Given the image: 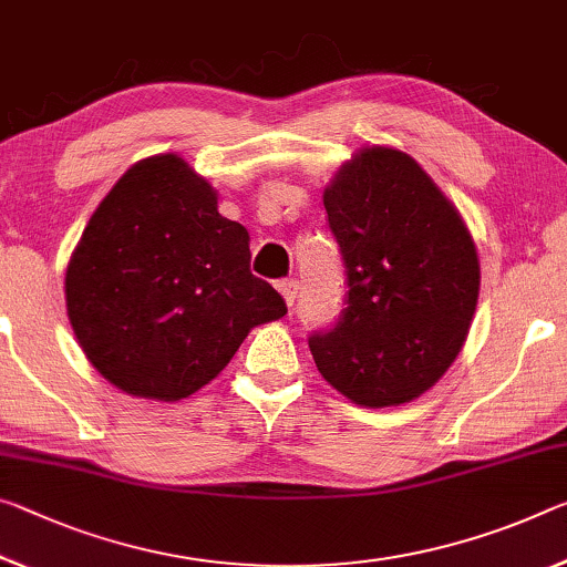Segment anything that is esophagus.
I'll use <instances>...</instances> for the list:
<instances>
[{
    "label": "esophagus",
    "mask_w": 567,
    "mask_h": 567,
    "mask_svg": "<svg viewBox=\"0 0 567 567\" xmlns=\"http://www.w3.org/2000/svg\"><path fill=\"white\" fill-rule=\"evenodd\" d=\"M277 290H280L282 300L292 308L295 300H298V282H295V280H280V282H277Z\"/></svg>",
    "instance_id": "1"
}]
</instances>
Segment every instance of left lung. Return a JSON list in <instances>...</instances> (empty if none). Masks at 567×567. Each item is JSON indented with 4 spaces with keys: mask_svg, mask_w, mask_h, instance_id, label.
<instances>
[{
    "mask_svg": "<svg viewBox=\"0 0 567 567\" xmlns=\"http://www.w3.org/2000/svg\"><path fill=\"white\" fill-rule=\"evenodd\" d=\"M348 272V308L310 353L358 406H401L454 363L480 298V257L462 214L424 168L365 146L322 192Z\"/></svg>",
    "mask_w": 567,
    "mask_h": 567,
    "instance_id": "1",
    "label": "left lung"
}]
</instances>
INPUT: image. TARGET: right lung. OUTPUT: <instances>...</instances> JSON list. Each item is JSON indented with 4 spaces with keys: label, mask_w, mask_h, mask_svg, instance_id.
Listing matches in <instances>:
<instances>
[{
    "label": "right lung",
    "mask_w": 567,
    "mask_h": 567,
    "mask_svg": "<svg viewBox=\"0 0 567 567\" xmlns=\"http://www.w3.org/2000/svg\"><path fill=\"white\" fill-rule=\"evenodd\" d=\"M249 231L176 154L148 156L90 217L65 272L80 348L115 389L178 401L224 371L251 328L287 308L249 272Z\"/></svg>",
    "instance_id": "obj_1"
}]
</instances>
